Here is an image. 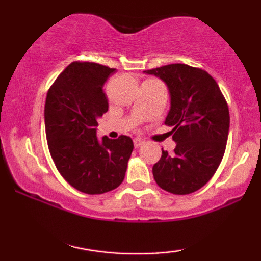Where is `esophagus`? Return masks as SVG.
I'll return each mask as SVG.
<instances>
[{
    "label": "esophagus",
    "instance_id": "34e87169",
    "mask_svg": "<svg viewBox=\"0 0 261 261\" xmlns=\"http://www.w3.org/2000/svg\"><path fill=\"white\" fill-rule=\"evenodd\" d=\"M143 143H145V140H142L141 137H135L134 139V146L136 148H139L140 146H142Z\"/></svg>",
    "mask_w": 261,
    "mask_h": 261
}]
</instances>
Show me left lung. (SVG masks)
<instances>
[{"instance_id": "8db88e82", "label": "left lung", "mask_w": 261, "mask_h": 261, "mask_svg": "<svg viewBox=\"0 0 261 261\" xmlns=\"http://www.w3.org/2000/svg\"><path fill=\"white\" fill-rule=\"evenodd\" d=\"M167 83L170 110L164 124L172 126L174 153L162 149L152 168L158 187L175 195L201 189L215 173L226 151L229 110L217 82L205 70L170 64L145 71Z\"/></svg>"}]
</instances>
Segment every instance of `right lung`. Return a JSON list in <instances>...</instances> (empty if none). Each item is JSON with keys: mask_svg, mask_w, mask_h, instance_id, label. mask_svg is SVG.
Segmentation results:
<instances>
[{"mask_svg": "<svg viewBox=\"0 0 261 261\" xmlns=\"http://www.w3.org/2000/svg\"><path fill=\"white\" fill-rule=\"evenodd\" d=\"M115 68L73 61L59 74L45 101V133L59 173L89 195L114 190L125 178L133 153L131 137L97 139V119L108 112L104 83Z\"/></svg>", "mask_w": 261, "mask_h": 261, "instance_id": "obj_1", "label": "right lung"}]
</instances>
